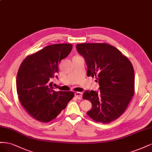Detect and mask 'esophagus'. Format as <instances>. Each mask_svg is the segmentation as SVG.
I'll return each instance as SVG.
<instances>
[{"mask_svg":"<svg viewBox=\"0 0 152 152\" xmlns=\"http://www.w3.org/2000/svg\"><path fill=\"white\" fill-rule=\"evenodd\" d=\"M75 96L77 98V99H81L83 97V94L81 92H76Z\"/></svg>","mask_w":152,"mask_h":152,"instance_id":"esophagus-1","label":"esophagus"}]
</instances>
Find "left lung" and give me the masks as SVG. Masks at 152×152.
Instances as JSON below:
<instances>
[{"label": "left lung", "instance_id": "8db88e82", "mask_svg": "<svg viewBox=\"0 0 152 152\" xmlns=\"http://www.w3.org/2000/svg\"><path fill=\"white\" fill-rule=\"evenodd\" d=\"M77 52L84 57L87 76L96 78L100 91L86 90L83 99L91 102L87 114L95 122L107 124L124 113L134 92L133 65L115 47L107 43H80Z\"/></svg>", "mask_w": 152, "mask_h": 152}]
</instances>
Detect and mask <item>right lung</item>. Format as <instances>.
<instances>
[{"label":"right lung","instance_id":"right-lung-1","mask_svg":"<svg viewBox=\"0 0 152 152\" xmlns=\"http://www.w3.org/2000/svg\"><path fill=\"white\" fill-rule=\"evenodd\" d=\"M70 43L54 44L27 56L19 67L16 77L18 98L33 118L48 122L64 109L75 94L56 91L52 80L58 72V64L72 50Z\"/></svg>","mask_w":152,"mask_h":152}]
</instances>
